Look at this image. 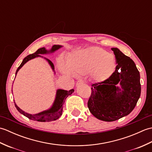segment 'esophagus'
Wrapping results in <instances>:
<instances>
[{"label": "esophagus", "mask_w": 152, "mask_h": 152, "mask_svg": "<svg viewBox=\"0 0 152 152\" xmlns=\"http://www.w3.org/2000/svg\"><path fill=\"white\" fill-rule=\"evenodd\" d=\"M84 83V81H83V80H79L78 82H77V83H76V84L77 85H80V84H82V83Z\"/></svg>", "instance_id": "1"}]
</instances>
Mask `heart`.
Returning a JSON list of instances; mask_svg holds the SVG:
<instances>
[{
	"mask_svg": "<svg viewBox=\"0 0 152 152\" xmlns=\"http://www.w3.org/2000/svg\"><path fill=\"white\" fill-rule=\"evenodd\" d=\"M115 67L114 56L96 47L74 52L67 61V66L63 60L60 62L63 72L69 73V70L75 75L91 72V78L97 82L108 78L114 72Z\"/></svg>",
	"mask_w": 152,
	"mask_h": 152,
	"instance_id": "1",
	"label": "heart"
}]
</instances>
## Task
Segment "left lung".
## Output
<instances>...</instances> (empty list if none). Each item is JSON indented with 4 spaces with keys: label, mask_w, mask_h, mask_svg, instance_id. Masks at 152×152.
I'll use <instances>...</instances> for the list:
<instances>
[{
    "label": "left lung",
    "mask_w": 152,
    "mask_h": 152,
    "mask_svg": "<svg viewBox=\"0 0 152 152\" xmlns=\"http://www.w3.org/2000/svg\"><path fill=\"white\" fill-rule=\"evenodd\" d=\"M117 66L108 78L91 85L88 102L89 111L95 118L114 121L133 111L140 98V73L134 61L116 48H112ZM119 83L121 88L117 86Z\"/></svg>",
    "instance_id": "1"
}]
</instances>
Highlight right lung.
Here are the masks:
<instances>
[{
  "label": "right lung",
  "mask_w": 152,
  "mask_h": 152,
  "mask_svg": "<svg viewBox=\"0 0 152 152\" xmlns=\"http://www.w3.org/2000/svg\"><path fill=\"white\" fill-rule=\"evenodd\" d=\"M61 47L62 46H59V45H54L50 51H47L45 48H40V49H38L36 52H34V53L28 55V56H27L26 57L24 58V59L23 60L20 66L18 68V69L16 70V72H15V76L16 74H17L19 70L27 62V61H28L32 59H34V58L37 57H40V56L39 54H45L49 52H53V51L59 49V48ZM45 59H46V58H45ZM46 60L48 61V63H49V64H50V66L51 68H52V69L54 70V65L53 63L49 59H46ZM73 92H74L73 89L69 90V91H66V90H63V89H58L57 91L56 97V99H55V101L52 107H51L50 109L48 110L42 112L37 114H27V113L25 112L24 111H23L22 110L19 108L17 106V104L14 102L15 106L21 114H22L25 116H26V117L28 118V119H32V120L41 121V122L55 121L56 120V119H59L61 117V115H62L63 104H64V101H65V99L67 98V96L72 94Z\"/></svg>",
  "instance_id": "right-lung-1"
}]
</instances>
